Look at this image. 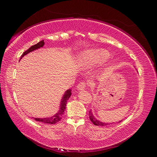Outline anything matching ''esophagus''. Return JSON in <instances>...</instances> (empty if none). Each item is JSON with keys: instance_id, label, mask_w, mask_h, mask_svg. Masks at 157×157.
<instances>
[{"instance_id": "esophagus-1", "label": "esophagus", "mask_w": 157, "mask_h": 157, "mask_svg": "<svg viewBox=\"0 0 157 157\" xmlns=\"http://www.w3.org/2000/svg\"><path fill=\"white\" fill-rule=\"evenodd\" d=\"M86 88V83L85 81H81V82L78 83V86H77V89L82 91V90H84Z\"/></svg>"}]
</instances>
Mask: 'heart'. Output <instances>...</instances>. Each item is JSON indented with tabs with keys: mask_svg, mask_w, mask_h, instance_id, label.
<instances>
[{
	"mask_svg": "<svg viewBox=\"0 0 157 157\" xmlns=\"http://www.w3.org/2000/svg\"><path fill=\"white\" fill-rule=\"evenodd\" d=\"M109 57V53L104 49H91L81 54L80 62L83 66H89L106 61Z\"/></svg>",
	"mask_w": 157,
	"mask_h": 157,
	"instance_id": "b5f03b06",
	"label": "heart"
}]
</instances>
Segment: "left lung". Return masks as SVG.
Masks as SVG:
<instances>
[{
  "label": "left lung",
  "instance_id": "1",
  "mask_svg": "<svg viewBox=\"0 0 157 157\" xmlns=\"http://www.w3.org/2000/svg\"><path fill=\"white\" fill-rule=\"evenodd\" d=\"M89 119L91 121L92 123H93L94 125H96V126H106L109 124H106V123H103V122H101L100 121H98V120L96 119V118L94 117L93 113H92L91 110L89 111Z\"/></svg>",
  "mask_w": 157,
  "mask_h": 157
}]
</instances>
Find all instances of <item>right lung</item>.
Wrapping results in <instances>:
<instances>
[{
  "label": "right lung",
  "mask_w": 157,
  "mask_h": 157,
  "mask_svg": "<svg viewBox=\"0 0 157 157\" xmlns=\"http://www.w3.org/2000/svg\"><path fill=\"white\" fill-rule=\"evenodd\" d=\"M44 40H40V41L38 42L37 44L33 45V46L30 47L28 50L24 51V53L21 55V59L25 55H26L29 53L31 52V51L36 50V49L41 48V47L44 46ZM71 95V89H68L65 92V94H64L63 98H62L61 106H60V109L59 111H58L56 114H55L54 116H53V117H51L50 118H44V119H36V118H35L36 121L43 122V123H45V124H55L58 123V122L62 119V117H63V114L64 113V111H65V109H66V103H67V101L68 98H69Z\"/></svg>",
  "instance_id": "obj_1"
}]
</instances>
